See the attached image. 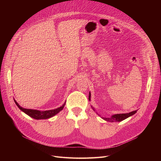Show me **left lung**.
<instances>
[{
    "instance_id": "obj_1",
    "label": "left lung",
    "mask_w": 161,
    "mask_h": 161,
    "mask_svg": "<svg viewBox=\"0 0 161 161\" xmlns=\"http://www.w3.org/2000/svg\"><path fill=\"white\" fill-rule=\"evenodd\" d=\"M90 96H91V94L90 92H89V96H88V99L89 101H90ZM92 108L93 109V110L94 111H96L94 108H93L92 106H91ZM137 112V110H135V111H131L130 113H122V114H113V115H112L111 117H109V118H104V117H101L103 119H104V120L106 121H108V122H121L125 119H126L127 118L133 115L134 114H135ZM97 113V112H96ZM97 114H98L97 113ZM100 116V115H99Z\"/></svg>"
}]
</instances>
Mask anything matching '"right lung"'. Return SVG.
I'll return each mask as SVG.
<instances>
[{
    "mask_svg": "<svg viewBox=\"0 0 161 161\" xmlns=\"http://www.w3.org/2000/svg\"><path fill=\"white\" fill-rule=\"evenodd\" d=\"M14 103H16V106L19 108V109H21L23 112H24L26 113L28 115L34 119L36 120H40V119H50L53 116H55V114H57L58 113H59L60 111H62L65 104L66 101L64 103V104L56 109H51V110H47V111H39L37 109H26L22 108L20 106L18 103L14 99Z\"/></svg>",
    "mask_w": 161,
    "mask_h": 161,
    "instance_id": "1",
    "label": "right lung"
}]
</instances>
